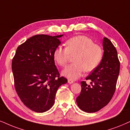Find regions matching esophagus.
I'll list each match as a JSON object with an SVG mask.
<instances>
[{"label":"esophagus","instance_id":"1","mask_svg":"<svg viewBox=\"0 0 130 130\" xmlns=\"http://www.w3.org/2000/svg\"><path fill=\"white\" fill-rule=\"evenodd\" d=\"M68 83H69V84H72L73 83V81L72 79H68Z\"/></svg>","mask_w":130,"mask_h":130}]
</instances>
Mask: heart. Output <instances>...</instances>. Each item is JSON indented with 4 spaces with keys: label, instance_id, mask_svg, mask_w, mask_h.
Segmentation results:
<instances>
[{
    "label": "heart",
    "instance_id": "b5f03b06",
    "mask_svg": "<svg viewBox=\"0 0 130 130\" xmlns=\"http://www.w3.org/2000/svg\"><path fill=\"white\" fill-rule=\"evenodd\" d=\"M66 47L58 46L54 52V60L60 66L68 63L70 55H74L75 63L69 65L62 71L65 77L76 79L81 77L84 70L90 72L100 64L102 58V50L94 44L92 39L84 36H78L67 41Z\"/></svg>",
    "mask_w": 130,
    "mask_h": 130
}]
</instances>
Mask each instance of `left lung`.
Wrapping results in <instances>:
<instances>
[{
  "mask_svg": "<svg viewBox=\"0 0 130 130\" xmlns=\"http://www.w3.org/2000/svg\"><path fill=\"white\" fill-rule=\"evenodd\" d=\"M104 54L100 64L86 78L91 85L81 81V91L76 98L81 110L87 113L99 111L108 104L116 90L120 70L118 53L113 43L107 37L102 40Z\"/></svg>",
  "mask_w": 130,
  "mask_h": 130,
  "instance_id": "left-lung-1",
  "label": "left lung"
}]
</instances>
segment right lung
<instances>
[{
    "label": "right lung",
    "mask_w": 130,
    "mask_h": 130,
    "mask_svg": "<svg viewBox=\"0 0 130 130\" xmlns=\"http://www.w3.org/2000/svg\"><path fill=\"white\" fill-rule=\"evenodd\" d=\"M62 36H32L17 47L12 59L16 92L22 102L35 112L50 109L58 89L68 83L66 78L60 76L54 58Z\"/></svg>",
    "instance_id": "obj_1"
}]
</instances>
